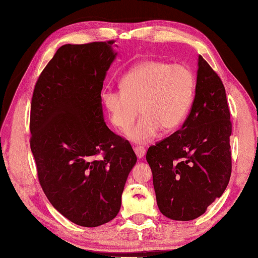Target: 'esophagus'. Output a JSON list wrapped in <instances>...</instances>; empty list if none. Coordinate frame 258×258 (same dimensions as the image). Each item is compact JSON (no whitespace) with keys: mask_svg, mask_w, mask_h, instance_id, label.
<instances>
[{"mask_svg":"<svg viewBox=\"0 0 258 258\" xmlns=\"http://www.w3.org/2000/svg\"><path fill=\"white\" fill-rule=\"evenodd\" d=\"M134 152H135V154H136V156H138L139 160H142V158H143L144 155H145L146 150L144 149L143 146H136L134 149Z\"/></svg>","mask_w":258,"mask_h":258,"instance_id":"34e87169","label":"esophagus"}]
</instances>
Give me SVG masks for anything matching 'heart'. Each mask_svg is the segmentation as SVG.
Returning a JSON list of instances; mask_svg holds the SVG:
<instances>
[{"label":"heart","mask_w":258,"mask_h":258,"mask_svg":"<svg viewBox=\"0 0 258 258\" xmlns=\"http://www.w3.org/2000/svg\"><path fill=\"white\" fill-rule=\"evenodd\" d=\"M120 89L102 92V100L115 127L125 130L126 138L136 144L154 140L161 128L171 132L184 122L194 100L195 79L184 65L160 59H144L120 80Z\"/></svg>","instance_id":"b5f03b06"}]
</instances>
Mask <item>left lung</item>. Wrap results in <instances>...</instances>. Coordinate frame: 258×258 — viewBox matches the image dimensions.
Returning <instances> with one entry per match:
<instances>
[{
	"mask_svg": "<svg viewBox=\"0 0 258 258\" xmlns=\"http://www.w3.org/2000/svg\"><path fill=\"white\" fill-rule=\"evenodd\" d=\"M231 134L225 87L200 55L189 115L182 127L146 153L164 216L195 220L223 195L232 172Z\"/></svg>",
	"mask_w": 258,
	"mask_h": 258,
	"instance_id": "1",
	"label": "left lung"
}]
</instances>
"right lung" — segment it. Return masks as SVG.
Masks as SVG:
<instances>
[{
    "mask_svg": "<svg viewBox=\"0 0 258 258\" xmlns=\"http://www.w3.org/2000/svg\"><path fill=\"white\" fill-rule=\"evenodd\" d=\"M113 43L59 47L31 103L30 145L40 184L57 212L84 227L116 217L138 162L128 142L104 122L101 92L117 55Z\"/></svg>",
    "mask_w": 258,
    "mask_h": 258,
    "instance_id": "obj_1",
    "label": "right lung"
}]
</instances>
